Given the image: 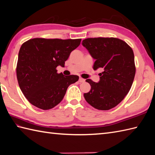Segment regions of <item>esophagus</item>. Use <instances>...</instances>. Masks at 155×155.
<instances>
[{"mask_svg": "<svg viewBox=\"0 0 155 155\" xmlns=\"http://www.w3.org/2000/svg\"><path fill=\"white\" fill-rule=\"evenodd\" d=\"M78 81L80 82H84V81H85V80L84 78H79V80H78Z\"/></svg>", "mask_w": 155, "mask_h": 155, "instance_id": "1", "label": "esophagus"}]
</instances>
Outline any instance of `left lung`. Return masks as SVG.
Returning <instances> with one entry per match:
<instances>
[{"instance_id": "1", "label": "left lung", "mask_w": 155, "mask_h": 155, "mask_svg": "<svg viewBox=\"0 0 155 155\" xmlns=\"http://www.w3.org/2000/svg\"><path fill=\"white\" fill-rule=\"evenodd\" d=\"M82 44L96 60L94 70L104 69L98 82L86 80L91 86V91L84 94L86 101L100 110L113 108L124 100L134 82V51L125 41L114 38H87Z\"/></svg>"}]
</instances>
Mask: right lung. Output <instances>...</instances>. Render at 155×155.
I'll return each mask as SVG.
<instances>
[{"label": "right lung", "mask_w": 155, "mask_h": 155, "mask_svg": "<svg viewBox=\"0 0 155 155\" xmlns=\"http://www.w3.org/2000/svg\"><path fill=\"white\" fill-rule=\"evenodd\" d=\"M81 39L34 38L21 45L16 67L18 82L30 104L44 110L59 104L69 85L78 80L77 75L64 76L56 68L64 67L72 51Z\"/></svg>", "instance_id": "add662e5"}]
</instances>
